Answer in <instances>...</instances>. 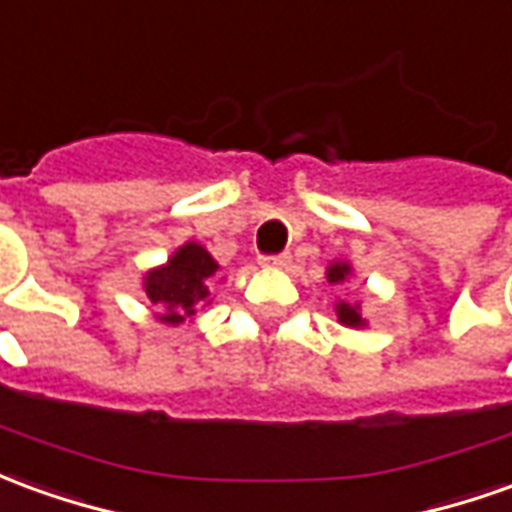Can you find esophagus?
<instances>
[{
    "mask_svg": "<svg viewBox=\"0 0 512 512\" xmlns=\"http://www.w3.org/2000/svg\"><path fill=\"white\" fill-rule=\"evenodd\" d=\"M260 263H263V266L285 268L288 263H291V255H288V252H280V255H263L260 257Z\"/></svg>",
    "mask_w": 512,
    "mask_h": 512,
    "instance_id": "34e87169",
    "label": "esophagus"
}]
</instances>
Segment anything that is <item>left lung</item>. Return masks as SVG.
<instances>
[{
    "instance_id": "1",
    "label": "left lung",
    "mask_w": 512,
    "mask_h": 512,
    "mask_svg": "<svg viewBox=\"0 0 512 512\" xmlns=\"http://www.w3.org/2000/svg\"><path fill=\"white\" fill-rule=\"evenodd\" d=\"M346 274H349V266H346V263H335V266H330V271H327V280L343 282L346 280ZM338 318H341V324H346V327H360V324H363V318H360V313H357V307L346 305V302L338 305Z\"/></svg>"
}]
</instances>
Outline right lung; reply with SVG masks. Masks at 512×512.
Masks as SVG:
<instances>
[{"label":"right lung","mask_w":512,"mask_h":512,"mask_svg":"<svg viewBox=\"0 0 512 512\" xmlns=\"http://www.w3.org/2000/svg\"><path fill=\"white\" fill-rule=\"evenodd\" d=\"M219 263L199 244H185L171 257L169 266L157 268L146 277V296L166 307V324H180L194 316V307L207 299V285L216 277Z\"/></svg>","instance_id":"right-lung-1"}]
</instances>
